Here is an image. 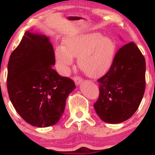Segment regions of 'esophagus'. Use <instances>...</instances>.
Segmentation results:
<instances>
[{
	"label": "esophagus",
	"instance_id": "1",
	"mask_svg": "<svg viewBox=\"0 0 155 155\" xmlns=\"http://www.w3.org/2000/svg\"><path fill=\"white\" fill-rule=\"evenodd\" d=\"M74 81H75L76 85H79V84L82 81V79H81V78L80 77V76H74Z\"/></svg>",
	"mask_w": 155,
	"mask_h": 155
}]
</instances>
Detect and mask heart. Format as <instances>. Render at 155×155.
<instances>
[{"label": "heart", "mask_w": 155, "mask_h": 155, "mask_svg": "<svg viewBox=\"0 0 155 155\" xmlns=\"http://www.w3.org/2000/svg\"><path fill=\"white\" fill-rule=\"evenodd\" d=\"M63 44L55 48L54 59L64 74L74 64V58H78L82 71L92 78L101 77L110 69L116 51L114 42L97 33L68 36Z\"/></svg>", "instance_id": "heart-1"}]
</instances>
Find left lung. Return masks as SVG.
<instances>
[{
	"mask_svg": "<svg viewBox=\"0 0 155 155\" xmlns=\"http://www.w3.org/2000/svg\"><path fill=\"white\" fill-rule=\"evenodd\" d=\"M145 58L133 42L119 49L108 71L97 80L100 95L94 104L105 122L128 120L138 109L145 91Z\"/></svg>",
	"mask_w": 155,
	"mask_h": 155,
	"instance_id": "left-lung-1",
	"label": "left lung"
}]
</instances>
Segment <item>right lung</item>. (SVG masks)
<instances>
[{"label": "right lung", "mask_w": 155, "mask_h": 155, "mask_svg": "<svg viewBox=\"0 0 155 155\" xmlns=\"http://www.w3.org/2000/svg\"><path fill=\"white\" fill-rule=\"evenodd\" d=\"M54 52L45 35L25 33L8 64L7 89L12 104L25 122L38 127L55 124L65 101L76 88L74 81L52 68Z\"/></svg>", "instance_id": "right-lung-1"}]
</instances>
